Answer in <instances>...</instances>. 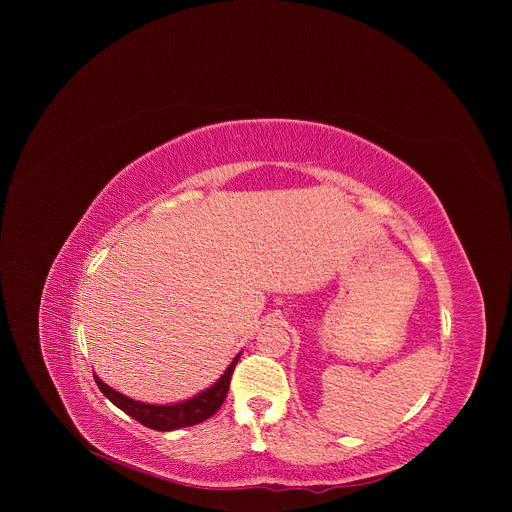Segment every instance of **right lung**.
<instances>
[{"label": "right lung", "mask_w": 512, "mask_h": 512, "mask_svg": "<svg viewBox=\"0 0 512 512\" xmlns=\"http://www.w3.org/2000/svg\"><path fill=\"white\" fill-rule=\"evenodd\" d=\"M240 355L234 357V361L226 368V372L222 374L219 382L205 390L203 394L181 402V404H169V406H153V404H144V402H136L116 390H112L110 386H106L98 376H94L98 388L102 390V394L114 402L120 410H124L128 416H132L136 422H140L142 426L157 430V432H171V430H179V428H187V426H195L201 424L205 420H209L226 398L228 386H230V376L234 372V366L238 363Z\"/></svg>", "instance_id": "right-lung-1"}]
</instances>
